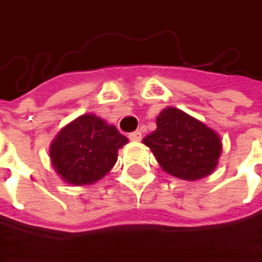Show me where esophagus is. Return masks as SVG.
I'll use <instances>...</instances> for the list:
<instances>
[{"instance_id":"esophagus-1","label":"esophagus","mask_w":262,"mask_h":262,"mask_svg":"<svg viewBox=\"0 0 262 262\" xmlns=\"http://www.w3.org/2000/svg\"><path fill=\"white\" fill-rule=\"evenodd\" d=\"M129 138H130V141H135V142H138V141H141V139H142V133H141L139 130L132 132L130 135H129Z\"/></svg>"}]
</instances>
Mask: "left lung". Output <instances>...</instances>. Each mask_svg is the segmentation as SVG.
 Wrapping results in <instances>:
<instances>
[{
    "label": "left lung",
    "mask_w": 262,
    "mask_h": 262,
    "mask_svg": "<svg viewBox=\"0 0 262 262\" xmlns=\"http://www.w3.org/2000/svg\"><path fill=\"white\" fill-rule=\"evenodd\" d=\"M142 142L161 168L182 181L209 176L219 164L222 141L215 130L178 107H165L156 118V130Z\"/></svg>",
    "instance_id": "8db88e82"
}]
</instances>
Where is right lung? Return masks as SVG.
I'll list each match as a JSON object with an SVG mask.
<instances>
[{"instance_id":"1","label":"right lung","mask_w":262,"mask_h":262,"mask_svg":"<svg viewBox=\"0 0 262 262\" xmlns=\"http://www.w3.org/2000/svg\"><path fill=\"white\" fill-rule=\"evenodd\" d=\"M127 142L115 126L94 114H84L56 135L50 145V159L67 183L91 185L112 170L118 150Z\"/></svg>"}]
</instances>
